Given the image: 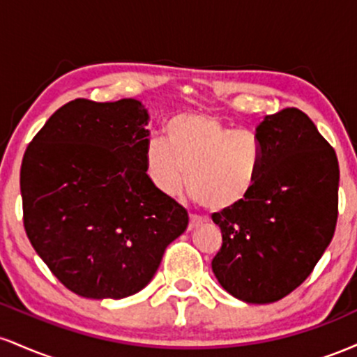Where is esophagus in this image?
Listing matches in <instances>:
<instances>
[{
	"mask_svg": "<svg viewBox=\"0 0 357 357\" xmlns=\"http://www.w3.org/2000/svg\"><path fill=\"white\" fill-rule=\"evenodd\" d=\"M203 225V220L202 218H198V216H195V215H190V225H188V230H196V228L198 227H202Z\"/></svg>",
	"mask_w": 357,
	"mask_h": 357,
	"instance_id": "1",
	"label": "esophagus"
}]
</instances>
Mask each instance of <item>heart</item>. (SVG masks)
Listing matches in <instances>:
<instances>
[{"label": "heart", "instance_id": "1", "mask_svg": "<svg viewBox=\"0 0 357 357\" xmlns=\"http://www.w3.org/2000/svg\"><path fill=\"white\" fill-rule=\"evenodd\" d=\"M264 165L260 139L231 129L218 117L186 112L165 126V142L151 139L144 151L149 181L161 195L186 188L196 203L211 211L238 206L255 190Z\"/></svg>", "mask_w": 357, "mask_h": 357}]
</instances>
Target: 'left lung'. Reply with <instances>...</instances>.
Returning a JSON list of instances; mask_svg holds the SVG:
<instances>
[{"label":"left lung","instance_id":"1","mask_svg":"<svg viewBox=\"0 0 357 357\" xmlns=\"http://www.w3.org/2000/svg\"><path fill=\"white\" fill-rule=\"evenodd\" d=\"M255 136L264 165L238 206L213 213L223 245L211 261L220 285L248 304L296 290L329 247L337 223L335 151L302 110L265 116Z\"/></svg>","mask_w":357,"mask_h":357}]
</instances>
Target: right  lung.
<instances>
[{
	"instance_id": "obj_1",
	"label": "right lung",
	"mask_w": 357,
	"mask_h": 357,
	"mask_svg": "<svg viewBox=\"0 0 357 357\" xmlns=\"http://www.w3.org/2000/svg\"><path fill=\"white\" fill-rule=\"evenodd\" d=\"M147 121L136 99H75L45 122L24 151V231L77 296H134L186 230L188 211L146 174Z\"/></svg>"
}]
</instances>
